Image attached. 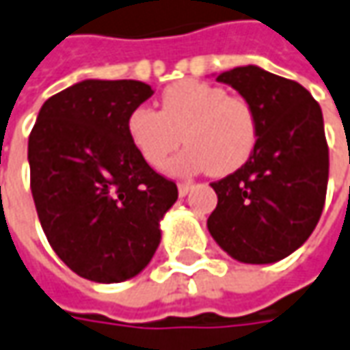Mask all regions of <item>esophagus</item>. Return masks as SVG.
<instances>
[{"label":"esophagus","instance_id":"esophagus-1","mask_svg":"<svg viewBox=\"0 0 350 350\" xmlns=\"http://www.w3.org/2000/svg\"><path fill=\"white\" fill-rule=\"evenodd\" d=\"M191 186H193L191 182H180V184H178V193H180V198L188 196L191 190Z\"/></svg>","mask_w":350,"mask_h":350}]
</instances>
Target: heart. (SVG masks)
<instances>
[{
    "label": "heart",
    "mask_w": 350,
    "mask_h": 350,
    "mask_svg": "<svg viewBox=\"0 0 350 350\" xmlns=\"http://www.w3.org/2000/svg\"><path fill=\"white\" fill-rule=\"evenodd\" d=\"M127 133L150 166H160L184 139L188 146L166 164V172L190 176L209 170L223 176L251 159L258 121L247 99L229 96L221 85L184 80L162 92L160 111L135 107L127 117Z\"/></svg>",
    "instance_id": "obj_1"
}]
</instances>
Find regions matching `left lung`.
Returning a JSON list of instances; mask_svg holds the SVG:
<instances>
[{
    "mask_svg": "<svg viewBox=\"0 0 350 350\" xmlns=\"http://www.w3.org/2000/svg\"><path fill=\"white\" fill-rule=\"evenodd\" d=\"M252 105L258 139L237 172L213 182L217 207L207 229L229 256L245 265H272L312 235L325 204L329 148L323 115L312 94L260 66L221 72Z\"/></svg>",
    "mask_w": 350,
    "mask_h": 350,
    "instance_id": "left-lung-1",
    "label": "left lung"
}]
</instances>
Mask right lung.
Here are the masks:
<instances>
[{
	"mask_svg": "<svg viewBox=\"0 0 350 350\" xmlns=\"http://www.w3.org/2000/svg\"><path fill=\"white\" fill-rule=\"evenodd\" d=\"M154 92L137 80H82L49 98L29 135L31 191L53 251L99 284L143 272L160 245L174 182L157 174L127 133Z\"/></svg>",
	"mask_w": 350,
	"mask_h": 350,
	"instance_id": "right-lung-1",
	"label": "right lung"
}]
</instances>
